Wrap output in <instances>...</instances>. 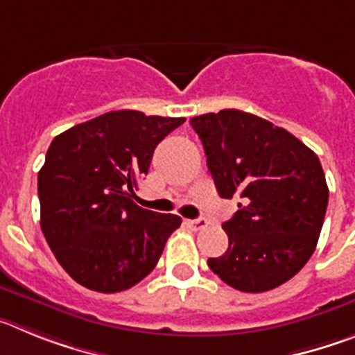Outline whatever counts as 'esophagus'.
I'll use <instances>...</instances> for the list:
<instances>
[{
    "label": "esophagus",
    "mask_w": 355,
    "mask_h": 355,
    "mask_svg": "<svg viewBox=\"0 0 355 355\" xmlns=\"http://www.w3.org/2000/svg\"><path fill=\"white\" fill-rule=\"evenodd\" d=\"M185 225L189 226L191 230H194V232H198V230L205 228L207 221L205 219H187V221H185Z\"/></svg>",
    "instance_id": "esophagus-1"
}]
</instances>
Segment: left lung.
Wrapping results in <instances>:
<instances>
[{
    "instance_id": "obj_1",
    "label": "left lung",
    "mask_w": 355,
    "mask_h": 355,
    "mask_svg": "<svg viewBox=\"0 0 355 355\" xmlns=\"http://www.w3.org/2000/svg\"><path fill=\"white\" fill-rule=\"evenodd\" d=\"M221 198L239 196L223 225L228 249L209 258L226 285L260 293L292 279L311 258L329 189L317 154L257 114L223 110L191 118Z\"/></svg>"
}]
</instances>
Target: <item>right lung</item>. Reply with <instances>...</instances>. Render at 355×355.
<instances>
[{
    "instance_id": "1",
    "label": "right lung",
    "mask_w": 355,
    "mask_h": 355,
    "mask_svg": "<svg viewBox=\"0 0 355 355\" xmlns=\"http://www.w3.org/2000/svg\"><path fill=\"white\" fill-rule=\"evenodd\" d=\"M185 118L122 110L53 139L38 171L40 226L56 260L79 285L114 293L138 285L180 226L132 201L154 150Z\"/></svg>"
}]
</instances>
